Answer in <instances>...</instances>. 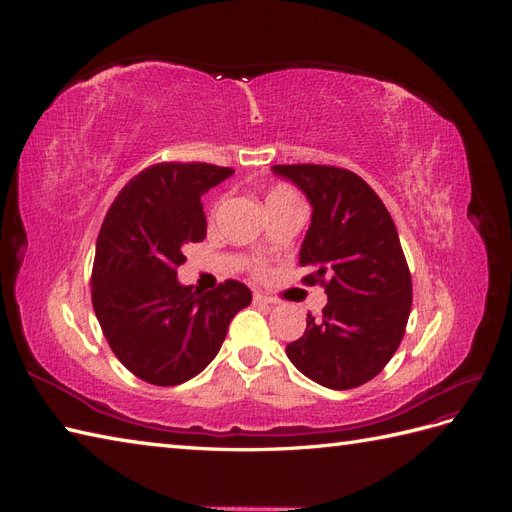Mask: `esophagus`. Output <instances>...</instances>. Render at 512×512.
<instances>
[{"instance_id":"34e87169","label":"esophagus","mask_w":512,"mask_h":512,"mask_svg":"<svg viewBox=\"0 0 512 512\" xmlns=\"http://www.w3.org/2000/svg\"><path fill=\"white\" fill-rule=\"evenodd\" d=\"M254 303L256 305H275L277 299L267 297V294H262V292H254Z\"/></svg>"}]
</instances>
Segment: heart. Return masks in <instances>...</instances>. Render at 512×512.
I'll list each match as a JSON object with an SVG mask.
<instances>
[{
    "instance_id": "heart-1",
    "label": "heart",
    "mask_w": 512,
    "mask_h": 512,
    "mask_svg": "<svg viewBox=\"0 0 512 512\" xmlns=\"http://www.w3.org/2000/svg\"><path fill=\"white\" fill-rule=\"evenodd\" d=\"M288 200H299L297 192H294L292 188H288V185H275V188H273V190L269 192V196H267V207H269V205H275V203H288ZM220 209H222V200H220V203H215V207H213V218L220 213ZM252 271H254L256 275H262V273L267 271V265H265V262H262L260 258H254Z\"/></svg>"
}]
</instances>
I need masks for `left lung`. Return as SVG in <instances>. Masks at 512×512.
<instances>
[{
    "instance_id": "left-lung-1",
    "label": "left lung",
    "mask_w": 512,
    "mask_h": 512,
    "mask_svg": "<svg viewBox=\"0 0 512 512\" xmlns=\"http://www.w3.org/2000/svg\"><path fill=\"white\" fill-rule=\"evenodd\" d=\"M314 207L301 245L303 282L329 294L322 314L286 346L301 374L327 389H356L397 352L412 307V277L391 213L352 170L329 164H275Z\"/></svg>"
}]
</instances>
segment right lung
<instances>
[{
  "instance_id": "obj_1",
  "label": "right lung",
  "mask_w": 512,
  "mask_h": 512,
  "mask_svg": "<svg viewBox=\"0 0 512 512\" xmlns=\"http://www.w3.org/2000/svg\"><path fill=\"white\" fill-rule=\"evenodd\" d=\"M235 170L160 162L126 183L102 222L91 303L108 346L136 378L177 386L220 352L228 324L252 303L237 280L200 292L177 282L183 247L207 237L203 196Z\"/></svg>"
}]
</instances>
